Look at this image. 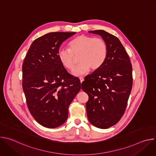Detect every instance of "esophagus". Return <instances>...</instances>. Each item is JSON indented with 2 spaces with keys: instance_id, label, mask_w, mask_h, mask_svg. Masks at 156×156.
<instances>
[{
  "instance_id": "1",
  "label": "esophagus",
  "mask_w": 156,
  "mask_h": 156,
  "mask_svg": "<svg viewBox=\"0 0 156 156\" xmlns=\"http://www.w3.org/2000/svg\"><path fill=\"white\" fill-rule=\"evenodd\" d=\"M79 78H80V82H81V83H82V82L84 81V78H83V77H81H81H80Z\"/></svg>"
}]
</instances>
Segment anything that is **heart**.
Wrapping results in <instances>:
<instances>
[{
	"label": "heart",
	"instance_id": "obj_1",
	"mask_svg": "<svg viewBox=\"0 0 156 156\" xmlns=\"http://www.w3.org/2000/svg\"><path fill=\"white\" fill-rule=\"evenodd\" d=\"M69 48H61L58 51V58L63 66L72 70L75 65V57L79 55V65L73 70L72 74L79 76L91 70L99 69L106 60L108 48L105 41L101 37L80 35L69 42Z\"/></svg>",
	"mask_w": 156,
	"mask_h": 156
}]
</instances>
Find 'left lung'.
Listing matches in <instances>:
<instances>
[{
  "label": "left lung",
  "mask_w": 156,
  "mask_h": 156,
  "mask_svg": "<svg viewBox=\"0 0 156 156\" xmlns=\"http://www.w3.org/2000/svg\"><path fill=\"white\" fill-rule=\"evenodd\" d=\"M105 41V61L92 74L86 76L81 89L87 94L86 104L88 120L94 126L106 129L123 116L133 85L132 66L120 40L104 30L89 31Z\"/></svg>",
  "instance_id": "obj_1"
}]
</instances>
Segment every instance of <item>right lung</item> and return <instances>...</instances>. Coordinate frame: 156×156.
Here are the masks:
<instances>
[{"instance_id": "obj_1", "label": "right lung", "mask_w": 156, "mask_h": 156, "mask_svg": "<svg viewBox=\"0 0 156 156\" xmlns=\"http://www.w3.org/2000/svg\"><path fill=\"white\" fill-rule=\"evenodd\" d=\"M75 32L49 33L35 39L22 65V86L28 108L43 126L57 128L68 118L69 107L81 83L62 66L58 58L62 43Z\"/></svg>"}]
</instances>
